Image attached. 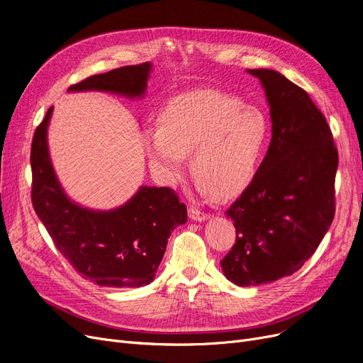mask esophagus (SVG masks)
I'll return each instance as SVG.
<instances>
[{"instance_id":"34e87169","label":"esophagus","mask_w":363,"mask_h":363,"mask_svg":"<svg viewBox=\"0 0 363 363\" xmlns=\"http://www.w3.org/2000/svg\"><path fill=\"white\" fill-rule=\"evenodd\" d=\"M188 216H190L194 220L208 219V213L206 212H203V211H200V209H197L194 206H190V209H188Z\"/></svg>"}]
</instances>
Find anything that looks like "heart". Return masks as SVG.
Here are the masks:
<instances>
[{"label":"heart","mask_w":363,"mask_h":363,"mask_svg":"<svg viewBox=\"0 0 363 363\" xmlns=\"http://www.w3.org/2000/svg\"><path fill=\"white\" fill-rule=\"evenodd\" d=\"M270 138L259 106L218 90L188 91L169 101L157 129L143 133L151 166L170 184L184 175L185 157L204 194L225 201L254 181Z\"/></svg>","instance_id":"1"}]
</instances>
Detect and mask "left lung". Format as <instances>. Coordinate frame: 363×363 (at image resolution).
Returning <instances> with one entry per match:
<instances>
[{
    "label": "left lung",
    "mask_w": 363,
    "mask_h": 363,
    "mask_svg": "<svg viewBox=\"0 0 363 363\" xmlns=\"http://www.w3.org/2000/svg\"><path fill=\"white\" fill-rule=\"evenodd\" d=\"M258 77L270 105L272 143L250 185L227 209L235 243L220 261L228 280L258 286L298 272L335 215L338 151L307 91L273 69Z\"/></svg>",
    "instance_id": "obj_1"
}]
</instances>
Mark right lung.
Wrapping results in <instances>:
<instances>
[{"label": "right lung", "instance_id": "obj_1", "mask_svg": "<svg viewBox=\"0 0 363 363\" xmlns=\"http://www.w3.org/2000/svg\"><path fill=\"white\" fill-rule=\"evenodd\" d=\"M151 65H128L75 83L69 90H105L128 96L145 91ZM53 108L35 129L30 145V199L47 233L64 258L82 277L106 288H138L152 281L167 239L186 223V206L172 188L143 186L109 212H93L74 204L56 179L49 151L47 124Z\"/></svg>", "mask_w": 363, "mask_h": 363}]
</instances>
